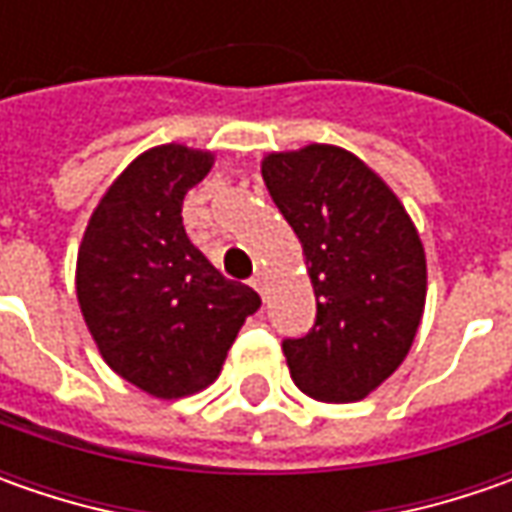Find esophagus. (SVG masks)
I'll use <instances>...</instances> for the list:
<instances>
[{"mask_svg": "<svg viewBox=\"0 0 512 512\" xmlns=\"http://www.w3.org/2000/svg\"><path fill=\"white\" fill-rule=\"evenodd\" d=\"M250 285H253V290L265 293V279H262V276H253V279H250Z\"/></svg>", "mask_w": 512, "mask_h": 512, "instance_id": "esophagus-1", "label": "esophagus"}]
</instances>
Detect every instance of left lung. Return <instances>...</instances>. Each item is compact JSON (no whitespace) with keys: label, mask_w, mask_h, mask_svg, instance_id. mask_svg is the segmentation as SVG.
Segmentation results:
<instances>
[{"label":"left lung","mask_w":512,"mask_h":512,"mask_svg":"<svg viewBox=\"0 0 512 512\" xmlns=\"http://www.w3.org/2000/svg\"><path fill=\"white\" fill-rule=\"evenodd\" d=\"M270 199L299 236L316 322L282 350L296 387L319 402H359L393 376L422 322L427 262L416 225L359 156L336 145L270 153Z\"/></svg>","instance_id":"1"}]
</instances>
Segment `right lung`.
Returning <instances> with one entry per match:
<instances>
[{"instance_id":"add662e5","label":"right lung","mask_w":512,"mask_h":512,"mask_svg":"<svg viewBox=\"0 0 512 512\" xmlns=\"http://www.w3.org/2000/svg\"><path fill=\"white\" fill-rule=\"evenodd\" d=\"M213 153L159 145L136 156L90 216L76 296L102 359L156 399L205 390L262 299L187 239L182 202Z\"/></svg>"}]
</instances>
